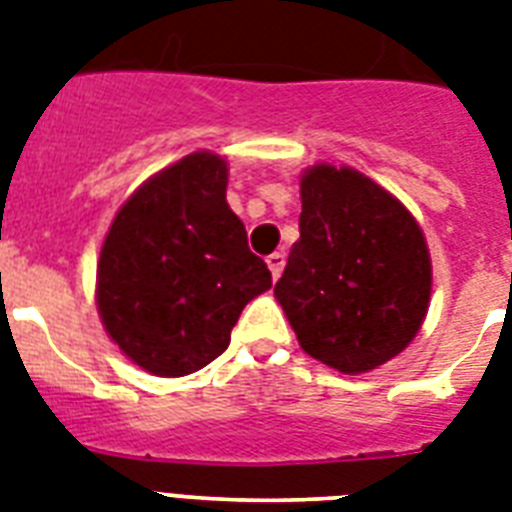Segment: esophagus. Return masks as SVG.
Instances as JSON below:
<instances>
[{"label": "esophagus", "instance_id": "34e87169", "mask_svg": "<svg viewBox=\"0 0 512 512\" xmlns=\"http://www.w3.org/2000/svg\"><path fill=\"white\" fill-rule=\"evenodd\" d=\"M265 263H268V268H271V276L273 279H279L284 271V255L282 252H273V255L265 257Z\"/></svg>", "mask_w": 512, "mask_h": 512}]
</instances>
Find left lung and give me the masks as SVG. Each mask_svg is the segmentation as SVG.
<instances>
[{"label":"left lung","mask_w":512,"mask_h":512,"mask_svg":"<svg viewBox=\"0 0 512 512\" xmlns=\"http://www.w3.org/2000/svg\"><path fill=\"white\" fill-rule=\"evenodd\" d=\"M300 201V239L273 295L300 349L360 376L397 357L427 317V241L395 195L349 166L303 171Z\"/></svg>","instance_id":"obj_1"}]
</instances>
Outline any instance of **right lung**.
<instances>
[{
    "label": "right lung",
    "instance_id": "obj_1",
    "mask_svg": "<svg viewBox=\"0 0 512 512\" xmlns=\"http://www.w3.org/2000/svg\"><path fill=\"white\" fill-rule=\"evenodd\" d=\"M225 187L220 155H185L136 187L101 244L104 330L152 376H187L217 360L244 306L271 287Z\"/></svg>",
    "mask_w": 512,
    "mask_h": 512
}]
</instances>
